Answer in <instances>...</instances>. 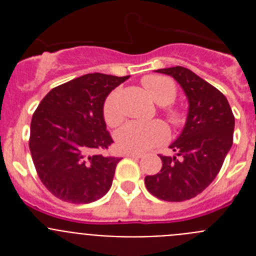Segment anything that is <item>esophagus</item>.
Instances as JSON below:
<instances>
[{
  "label": "esophagus",
  "instance_id": "obj_1",
  "mask_svg": "<svg viewBox=\"0 0 256 256\" xmlns=\"http://www.w3.org/2000/svg\"><path fill=\"white\" fill-rule=\"evenodd\" d=\"M126 156H128V158H134V159H140V158H142V154H138V152H126Z\"/></svg>",
  "mask_w": 256,
  "mask_h": 256
}]
</instances>
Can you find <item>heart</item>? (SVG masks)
<instances>
[{
	"mask_svg": "<svg viewBox=\"0 0 256 256\" xmlns=\"http://www.w3.org/2000/svg\"><path fill=\"white\" fill-rule=\"evenodd\" d=\"M142 83L152 100L164 105V112L173 126H180L186 122V114L182 108L169 105L177 96V87L170 78L164 76H144ZM104 118L108 126H115L123 120L124 112L120 104V90L116 88L106 97L104 104ZM169 137L168 126L162 122L154 120L148 123L128 122L115 133L118 148L126 152H144L164 144Z\"/></svg>",
	"mask_w": 256,
	"mask_h": 256,
	"instance_id": "1",
	"label": "heart"
}]
</instances>
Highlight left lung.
<instances>
[{"label":"left lung","instance_id":"obj_1","mask_svg":"<svg viewBox=\"0 0 256 256\" xmlns=\"http://www.w3.org/2000/svg\"><path fill=\"white\" fill-rule=\"evenodd\" d=\"M173 76L188 100L186 124L169 146L174 156H160L159 173L146 176L150 194L164 201L190 200L204 191L220 170L234 142V116L227 98L187 68L156 70Z\"/></svg>","mask_w":256,"mask_h":256}]
</instances>
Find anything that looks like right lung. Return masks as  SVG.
Returning <instances> with one entry per match:
<instances>
[{
  "instance_id": "1",
  "label": "right lung",
  "mask_w": 256,
  "mask_h": 256,
  "mask_svg": "<svg viewBox=\"0 0 256 256\" xmlns=\"http://www.w3.org/2000/svg\"><path fill=\"white\" fill-rule=\"evenodd\" d=\"M130 76L86 74L52 88L30 123L32 159L52 195L72 204H90L108 194L122 159L94 154L112 144L104 104Z\"/></svg>"
}]
</instances>
